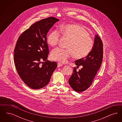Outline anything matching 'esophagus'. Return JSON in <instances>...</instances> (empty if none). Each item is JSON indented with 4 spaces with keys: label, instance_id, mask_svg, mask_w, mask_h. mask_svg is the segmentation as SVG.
<instances>
[{
    "label": "esophagus",
    "instance_id": "esophagus-1",
    "mask_svg": "<svg viewBox=\"0 0 122 122\" xmlns=\"http://www.w3.org/2000/svg\"><path fill=\"white\" fill-rule=\"evenodd\" d=\"M62 66H63L62 64H60V63L58 64V67H62Z\"/></svg>",
    "mask_w": 122,
    "mask_h": 122
}]
</instances>
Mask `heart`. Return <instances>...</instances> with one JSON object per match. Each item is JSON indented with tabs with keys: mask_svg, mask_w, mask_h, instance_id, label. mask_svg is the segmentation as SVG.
Masks as SVG:
<instances>
[{
	"mask_svg": "<svg viewBox=\"0 0 122 122\" xmlns=\"http://www.w3.org/2000/svg\"><path fill=\"white\" fill-rule=\"evenodd\" d=\"M61 33L70 40L66 48H56L51 53V59L61 63H66L72 54L77 59L84 58L91 52L94 42L89 32L83 26L76 24H68L60 27ZM60 33L54 30L47 37V42L50 46H56L59 40Z\"/></svg>",
	"mask_w": 122,
	"mask_h": 122,
	"instance_id": "b5f03b06",
	"label": "heart"
}]
</instances>
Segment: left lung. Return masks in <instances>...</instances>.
<instances>
[{"label":"left lung","mask_w":122,"mask_h":122,"mask_svg":"<svg viewBox=\"0 0 122 122\" xmlns=\"http://www.w3.org/2000/svg\"><path fill=\"white\" fill-rule=\"evenodd\" d=\"M103 58V44L101 39L96 35L93 48L87 56L76 60L77 67L82 68L77 71L74 67L73 72L69 80L70 86L77 92L87 89L92 84L93 80L100 69Z\"/></svg>","instance_id":"obj_1"}]
</instances>
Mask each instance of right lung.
<instances>
[{
    "label": "right lung",
    "mask_w": 122,
    "mask_h": 122,
    "mask_svg": "<svg viewBox=\"0 0 122 122\" xmlns=\"http://www.w3.org/2000/svg\"><path fill=\"white\" fill-rule=\"evenodd\" d=\"M59 20L50 17L36 22L22 33L14 50V62L24 82L35 90L47 85L57 67L55 62L47 60L49 50L46 35ZM41 61L45 62L41 64Z\"/></svg>",
    "instance_id": "add662e5"
}]
</instances>
